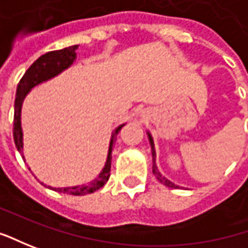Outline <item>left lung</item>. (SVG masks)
Listing matches in <instances>:
<instances>
[{
    "label": "left lung",
    "mask_w": 248,
    "mask_h": 248,
    "mask_svg": "<svg viewBox=\"0 0 248 248\" xmlns=\"http://www.w3.org/2000/svg\"><path fill=\"white\" fill-rule=\"evenodd\" d=\"M148 140H150L151 144V151H152V173L155 174L156 177V180L160 181V183L163 184V185H166L169 188H178L175 184H173L170 180H167L165 175L160 174V171L158 170V166H156V163H155V156H156V154H155V145H154V139H152V136H151L150 133H148Z\"/></svg>",
    "instance_id": "1"
}]
</instances>
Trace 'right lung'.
I'll return each instance as SVG.
<instances>
[{
	"label": "right lung",
	"instance_id": "obj_1",
	"mask_svg": "<svg viewBox=\"0 0 248 248\" xmlns=\"http://www.w3.org/2000/svg\"><path fill=\"white\" fill-rule=\"evenodd\" d=\"M78 49V45L64 47L60 50H53V52H47L45 55L38 57L30 68L26 71L23 75V78L17 85L16 90V98H15V116H13V139H15V145L17 151L22 154L23 156V132H22V122H20V115H22V104L24 97L27 96V93L30 92L34 86H37L42 82L47 81L50 78H53L56 75L67 70L70 65L73 64L74 60L77 59L75 50ZM124 124L118 126L115 130L112 132L111 141H109V150H108V156L106 166L103 167L101 173L98 174L97 178H94L92 183L88 185H77V186H67V188H53V191L57 192L68 193V195H75V196H82V195H88V193L94 192L100 189L104 184L107 183L109 178V171H111V152L114 147V141L116 140V134L121 132V129L124 127Z\"/></svg>",
	"mask_w": 248,
	"mask_h": 248
}]
</instances>
